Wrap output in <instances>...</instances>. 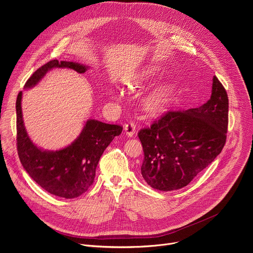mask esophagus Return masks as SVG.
Masks as SVG:
<instances>
[{
  "instance_id": "1",
  "label": "esophagus",
  "mask_w": 253,
  "mask_h": 253,
  "mask_svg": "<svg viewBox=\"0 0 253 253\" xmlns=\"http://www.w3.org/2000/svg\"><path fill=\"white\" fill-rule=\"evenodd\" d=\"M124 130L126 132V135L128 137H132L135 135L136 133V125L134 122H128L127 124H125V127H124Z\"/></svg>"
}]
</instances>
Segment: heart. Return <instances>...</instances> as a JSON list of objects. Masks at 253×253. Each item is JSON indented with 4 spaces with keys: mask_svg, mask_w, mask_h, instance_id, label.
I'll use <instances>...</instances> for the list:
<instances>
[{
    "mask_svg": "<svg viewBox=\"0 0 253 253\" xmlns=\"http://www.w3.org/2000/svg\"><path fill=\"white\" fill-rule=\"evenodd\" d=\"M149 74H153V71H150ZM169 100V90L166 86H162L154 90L147 98L146 104L147 107L151 110L162 109L168 103Z\"/></svg>",
    "mask_w": 253,
    "mask_h": 253,
    "instance_id": "heart-1",
    "label": "heart"
}]
</instances>
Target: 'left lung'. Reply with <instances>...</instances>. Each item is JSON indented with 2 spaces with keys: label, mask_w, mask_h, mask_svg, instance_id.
<instances>
[{
  "label": "left lung",
  "mask_w": 253,
  "mask_h": 253,
  "mask_svg": "<svg viewBox=\"0 0 253 253\" xmlns=\"http://www.w3.org/2000/svg\"><path fill=\"white\" fill-rule=\"evenodd\" d=\"M212 81L205 104L186 111H169L139 131L144 151L141 174L152 188L172 191L185 187L224 147L228 97L216 76Z\"/></svg>",
  "instance_id": "8db88e82"
}]
</instances>
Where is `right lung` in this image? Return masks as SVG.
I'll list each match as a JSON object with an SVG mask.
<instances>
[{
    "instance_id": "1",
    "label": "right lung",
    "mask_w": 253,
    "mask_h": 253,
    "mask_svg": "<svg viewBox=\"0 0 253 253\" xmlns=\"http://www.w3.org/2000/svg\"><path fill=\"white\" fill-rule=\"evenodd\" d=\"M54 68H68L83 74L89 67L75 62L52 60L35 71L24 88L35 87ZM21 102L22 92L17 97L16 113L17 149L24 169L36 183L53 195L71 199L85 193L94 182L96 168L104 150L115 136L121 134L123 128L89 119L70 145L56 151L43 150L35 145L26 131Z\"/></svg>"
}]
</instances>
